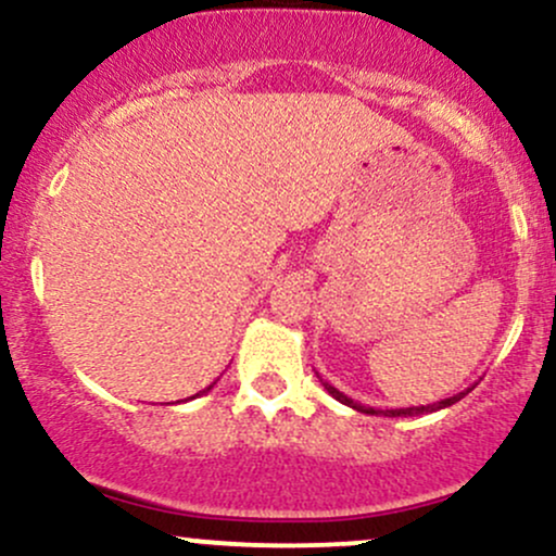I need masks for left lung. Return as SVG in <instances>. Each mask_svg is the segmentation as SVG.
I'll use <instances>...</instances> for the list:
<instances>
[{
	"mask_svg": "<svg viewBox=\"0 0 556 556\" xmlns=\"http://www.w3.org/2000/svg\"><path fill=\"white\" fill-rule=\"evenodd\" d=\"M316 376H318V374H316ZM318 379H321V376H318ZM321 384H324V389H327V392L331 394V397L340 400L342 405L353 407V410H358V413H368V416H387V418H407V416H424V413H437V410H444V407H450V405H455V402H460V400L465 397V394H468L470 389H473V387H468V389H465V392H457L455 397L439 400V402H433V405H418V407H392V410H379V407H368V405H361V402L350 400L348 394L340 392V389H337V387H331L329 381H324V379H321Z\"/></svg>",
	"mask_w": 556,
	"mask_h": 556,
	"instance_id": "left-lung-1",
	"label": "left lung"
}]
</instances>
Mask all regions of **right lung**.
<instances>
[{"label": "right lung", "mask_w": 556, "mask_h": 556, "mask_svg": "<svg viewBox=\"0 0 556 556\" xmlns=\"http://www.w3.org/2000/svg\"><path fill=\"white\" fill-rule=\"evenodd\" d=\"M214 384H216V381H214ZM214 384H208L206 389H203V392H198V394H193V397H190V400H195V397H201V394H206V392H208V389H212Z\"/></svg>", "instance_id": "1"}]
</instances>
